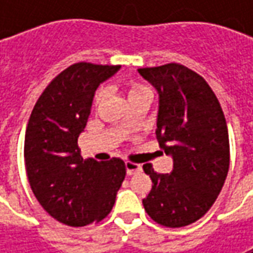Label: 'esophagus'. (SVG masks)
I'll return each mask as SVG.
<instances>
[{"instance_id":"1","label":"esophagus","mask_w":253,"mask_h":253,"mask_svg":"<svg viewBox=\"0 0 253 253\" xmlns=\"http://www.w3.org/2000/svg\"><path fill=\"white\" fill-rule=\"evenodd\" d=\"M141 170H142V168H141V165L139 164H134V163L126 161V172L128 176L135 175V173L141 172Z\"/></svg>"}]
</instances>
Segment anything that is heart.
Segmentation results:
<instances>
[{"instance_id": "b5f03b06", "label": "heart", "mask_w": 253, "mask_h": 253, "mask_svg": "<svg viewBox=\"0 0 253 253\" xmlns=\"http://www.w3.org/2000/svg\"><path fill=\"white\" fill-rule=\"evenodd\" d=\"M105 92L104 88H100L96 94H94V105L99 107L105 99ZM126 94H127V101L128 104L132 103V101H137V100L142 99V97H150V90H149L148 86H145L142 84H137V83H131L128 84L126 86Z\"/></svg>"}]
</instances>
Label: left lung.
Listing matches in <instances>:
<instances>
[{
    "instance_id": "left-lung-1",
    "label": "left lung",
    "mask_w": 253,
    "mask_h": 253,
    "mask_svg": "<svg viewBox=\"0 0 253 253\" xmlns=\"http://www.w3.org/2000/svg\"><path fill=\"white\" fill-rule=\"evenodd\" d=\"M138 73L159 93L156 135L160 148L173 159L169 175L143 165L153 181L143 207L163 226H187L209 211L228 176L226 121L212 89L188 67L168 63Z\"/></svg>"
}]
</instances>
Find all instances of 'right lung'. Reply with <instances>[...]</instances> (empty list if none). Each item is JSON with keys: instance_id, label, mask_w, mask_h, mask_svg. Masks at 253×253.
Listing matches in <instances>:
<instances>
[{"instance_id": "1", "label": "right lung", "mask_w": 253, "mask_h": 253, "mask_svg": "<svg viewBox=\"0 0 253 253\" xmlns=\"http://www.w3.org/2000/svg\"><path fill=\"white\" fill-rule=\"evenodd\" d=\"M119 69L88 62L69 66L47 85L28 121L24 160L31 190L52 218L69 226L104 219L126 176L123 160H84L77 143L96 89Z\"/></svg>"}]
</instances>
